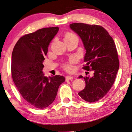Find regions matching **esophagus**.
<instances>
[{"instance_id": "obj_1", "label": "esophagus", "mask_w": 132, "mask_h": 132, "mask_svg": "<svg viewBox=\"0 0 132 132\" xmlns=\"http://www.w3.org/2000/svg\"><path fill=\"white\" fill-rule=\"evenodd\" d=\"M73 79V77H70V76H67V77H65V80L66 81H68V80H72Z\"/></svg>"}]
</instances>
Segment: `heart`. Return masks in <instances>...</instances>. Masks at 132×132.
<instances>
[{"mask_svg": "<svg viewBox=\"0 0 132 132\" xmlns=\"http://www.w3.org/2000/svg\"><path fill=\"white\" fill-rule=\"evenodd\" d=\"M77 37V36L73 33H68L66 34L64 38H71ZM78 38V37H77ZM78 61V58L76 56H73L69 59V61L63 64V67L67 71H72L73 70V64Z\"/></svg>", "mask_w": 132, "mask_h": 132, "instance_id": "b5f03b06", "label": "heart"}]
</instances>
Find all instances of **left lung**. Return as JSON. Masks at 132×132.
Instances as JSON below:
<instances>
[{"label":"left lung","instance_id":"1","mask_svg":"<svg viewBox=\"0 0 132 132\" xmlns=\"http://www.w3.org/2000/svg\"><path fill=\"white\" fill-rule=\"evenodd\" d=\"M70 27L80 37L86 50L82 68L94 71L93 77H82L86 86L78 93L88 102H94L103 98L115 81L119 62L113 39L102 26L83 23H73Z\"/></svg>","mask_w":132,"mask_h":132}]
</instances>
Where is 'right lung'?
Instances as JSON below:
<instances>
[{"label":"right lung","instance_id":"1","mask_svg":"<svg viewBox=\"0 0 132 132\" xmlns=\"http://www.w3.org/2000/svg\"><path fill=\"white\" fill-rule=\"evenodd\" d=\"M58 30V27H46L23 35L12 53L14 82L25 100L36 109L50 106L56 97L59 86L65 80L61 75L48 78L42 72L48 47Z\"/></svg>","mask_w":132,"mask_h":132}]
</instances>
